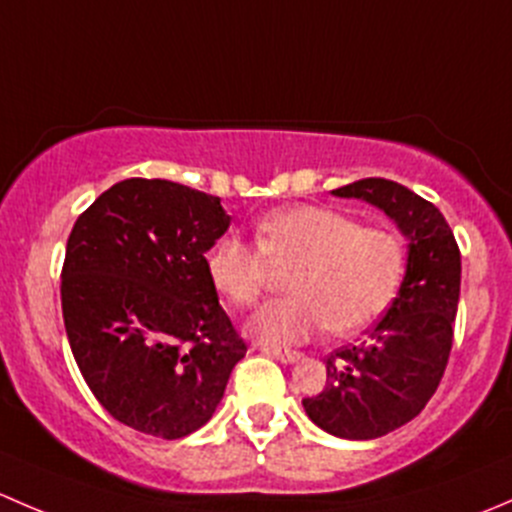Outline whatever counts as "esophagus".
Segmentation results:
<instances>
[{
  "label": "esophagus",
  "mask_w": 512,
  "mask_h": 512,
  "mask_svg": "<svg viewBox=\"0 0 512 512\" xmlns=\"http://www.w3.org/2000/svg\"><path fill=\"white\" fill-rule=\"evenodd\" d=\"M260 349H262V352H265L267 356H275V359H280L282 364H292V361L302 359V354H299V352H294V349H282V347H262V344H260Z\"/></svg>",
  "instance_id": "esophagus-1"
}]
</instances>
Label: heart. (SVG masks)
<instances>
[{
	"instance_id": "b5f03b06",
	"label": "heart",
	"mask_w": 512,
	"mask_h": 512,
	"mask_svg": "<svg viewBox=\"0 0 512 512\" xmlns=\"http://www.w3.org/2000/svg\"><path fill=\"white\" fill-rule=\"evenodd\" d=\"M255 242L223 235L205 255L210 285L237 307L265 292L270 265H294L292 294L267 302L247 324L265 344L307 342L319 329L354 334L394 297L406 265L404 240L389 227L322 205H289L257 220Z\"/></svg>"
}]
</instances>
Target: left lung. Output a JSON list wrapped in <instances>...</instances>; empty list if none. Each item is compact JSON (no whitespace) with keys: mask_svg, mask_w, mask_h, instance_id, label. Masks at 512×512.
<instances>
[{"mask_svg":"<svg viewBox=\"0 0 512 512\" xmlns=\"http://www.w3.org/2000/svg\"><path fill=\"white\" fill-rule=\"evenodd\" d=\"M384 210L409 240L399 294L369 337L327 356V384L302 399L327 433L369 441L423 411L446 371L461 294V250L441 210L386 178H364L332 190Z\"/></svg>","mask_w":512,"mask_h":512,"instance_id":"left-lung-1","label":"left lung"}]
</instances>
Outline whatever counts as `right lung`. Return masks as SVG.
Masks as SVG:
<instances>
[{
    "label": "right lung",
    "instance_id": "obj_1",
    "mask_svg": "<svg viewBox=\"0 0 512 512\" xmlns=\"http://www.w3.org/2000/svg\"><path fill=\"white\" fill-rule=\"evenodd\" d=\"M227 227L220 198L160 178L121 180L76 220L61 270L66 337L123 426L173 441L218 409L247 352L205 270Z\"/></svg>",
    "mask_w": 512,
    "mask_h": 512
}]
</instances>
